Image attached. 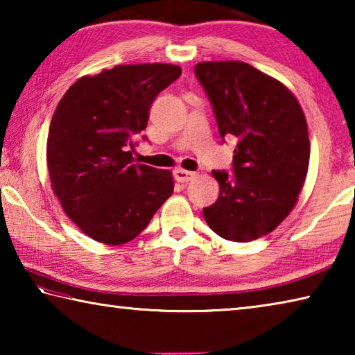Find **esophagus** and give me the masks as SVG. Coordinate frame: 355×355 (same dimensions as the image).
Segmentation results:
<instances>
[{
  "label": "esophagus",
  "instance_id": "obj_1",
  "mask_svg": "<svg viewBox=\"0 0 355 355\" xmlns=\"http://www.w3.org/2000/svg\"><path fill=\"white\" fill-rule=\"evenodd\" d=\"M173 177H175L178 183H188L192 178H196V173L184 171V169H177L175 172H173Z\"/></svg>",
  "mask_w": 355,
  "mask_h": 355
}]
</instances>
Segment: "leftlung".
<instances>
[{
	"mask_svg": "<svg viewBox=\"0 0 355 355\" xmlns=\"http://www.w3.org/2000/svg\"><path fill=\"white\" fill-rule=\"evenodd\" d=\"M219 135L238 139L233 175L213 171L219 197L203 208L214 233L248 243L268 235L297 202L310 161L307 120L285 84L241 61L199 62Z\"/></svg>",
	"mask_w": 355,
	"mask_h": 355,
	"instance_id": "obj_1",
	"label": "left lung"
}]
</instances>
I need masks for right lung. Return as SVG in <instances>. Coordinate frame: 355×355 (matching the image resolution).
<instances>
[{
  "instance_id": "right-lung-1",
  "label": "right lung",
  "mask_w": 355,
  "mask_h": 355,
  "mask_svg": "<svg viewBox=\"0 0 355 355\" xmlns=\"http://www.w3.org/2000/svg\"><path fill=\"white\" fill-rule=\"evenodd\" d=\"M180 75L172 64L116 65L80 78L59 101L46 141L51 188L95 241H131L172 196V172L135 164L131 150L156 95Z\"/></svg>"
}]
</instances>
